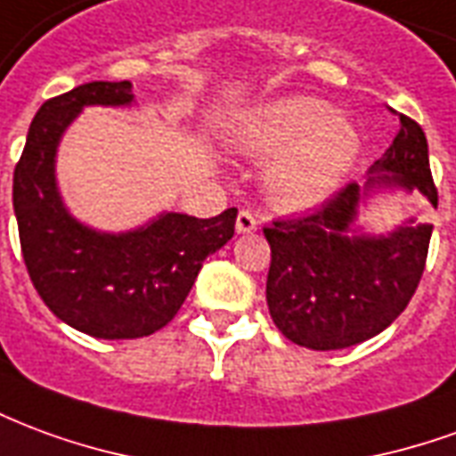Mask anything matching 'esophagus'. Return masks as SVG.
I'll return each instance as SVG.
<instances>
[{
	"mask_svg": "<svg viewBox=\"0 0 456 456\" xmlns=\"http://www.w3.org/2000/svg\"><path fill=\"white\" fill-rule=\"evenodd\" d=\"M256 227H258L256 217H254V215H251L248 209H241V212L237 215V232H239V234H251V232H254Z\"/></svg>",
	"mask_w": 456,
	"mask_h": 456,
	"instance_id": "obj_1",
	"label": "esophagus"
}]
</instances>
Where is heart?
Listing matches in <instances>:
<instances>
[{
    "label": "heart",
    "instance_id": "b5f03b06",
    "mask_svg": "<svg viewBox=\"0 0 456 456\" xmlns=\"http://www.w3.org/2000/svg\"><path fill=\"white\" fill-rule=\"evenodd\" d=\"M232 149L248 159H271L266 190L283 209H310L337 192L359 156L352 121L305 94L251 107L232 129Z\"/></svg>",
    "mask_w": 456,
    "mask_h": 456
}]
</instances>
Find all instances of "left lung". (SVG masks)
I'll return each instance as SVG.
<instances>
[{
  "mask_svg": "<svg viewBox=\"0 0 456 456\" xmlns=\"http://www.w3.org/2000/svg\"><path fill=\"white\" fill-rule=\"evenodd\" d=\"M379 190H418L437 208L425 131L405 114L363 185L349 183L305 217L264 229L271 244L268 310L290 342L315 352L346 349L383 332L411 303L432 224L408 219L379 237L354 232L356 209Z\"/></svg>",
  "mask_w": 456,
  "mask_h": 456,
  "instance_id": "1",
  "label": "left lung"
}]
</instances>
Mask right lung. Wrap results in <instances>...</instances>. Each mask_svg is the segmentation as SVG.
<instances>
[{
  "label": "right lung",
  "instance_id": "obj_1",
  "mask_svg": "<svg viewBox=\"0 0 456 456\" xmlns=\"http://www.w3.org/2000/svg\"><path fill=\"white\" fill-rule=\"evenodd\" d=\"M129 80L85 83L45 100L14 168V215L31 283L58 320L97 339H136L166 327L185 303L202 261L234 237L237 208L209 219L163 212L107 234L68 212L55 151L83 107H129Z\"/></svg>",
  "mask_w": 456,
  "mask_h": 456
}]
</instances>
